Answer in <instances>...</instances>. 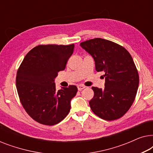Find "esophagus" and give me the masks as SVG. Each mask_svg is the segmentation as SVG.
Returning a JSON list of instances; mask_svg holds the SVG:
<instances>
[{"label":"esophagus","instance_id":"1","mask_svg":"<svg viewBox=\"0 0 153 153\" xmlns=\"http://www.w3.org/2000/svg\"><path fill=\"white\" fill-rule=\"evenodd\" d=\"M77 88H78L79 91H82L83 89H84L85 86V85H79L78 86H77Z\"/></svg>","mask_w":153,"mask_h":153}]
</instances>
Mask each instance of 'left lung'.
Masks as SVG:
<instances>
[{
	"mask_svg": "<svg viewBox=\"0 0 153 153\" xmlns=\"http://www.w3.org/2000/svg\"><path fill=\"white\" fill-rule=\"evenodd\" d=\"M80 46L93 56L96 71L105 74L104 89L92 87L91 110L106 120L121 118L132 105L139 83V73L130 53L122 46L102 38L83 42Z\"/></svg>",
	"mask_w": 153,
	"mask_h": 153,
	"instance_id": "left-lung-1",
	"label": "left lung"
}]
</instances>
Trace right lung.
Listing matches in <instances>:
<instances>
[{"label": "right lung", "mask_w": 153, "mask_h": 153, "mask_svg": "<svg viewBox=\"0 0 153 153\" xmlns=\"http://www.w3.org/2000/svg\"><path fill=\"white\" fill-rule=\"evenodd\" d=\"M74 45H38L31 49L16 73V86L21 103L29 116L46 125L59 123L70 111L77 87L57 91L54 79L65 69Z\"/></svg>", "instance_id": "right-lung-1"}]
</instances>
